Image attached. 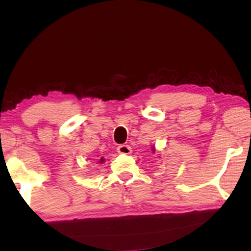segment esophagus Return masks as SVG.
Returning <instances> with one entry per match:
<instances>
[{
    "label": "esophagus",
    "mask_w": 251,
    "mask_h": 251,
    "mask_svg": "<svg viewBox=\"0 0 251 251\" xmlns=\"http://www.w3.org/2000/svg\"><path fill=\"white\" fill-rule=\"evenodd\" d=\"M117 151L123 155H129L133 151H131V148L128 145H122L117 147Z\"/></svg>",
    "instance_id": "esophagus-1"
}]
</instances>
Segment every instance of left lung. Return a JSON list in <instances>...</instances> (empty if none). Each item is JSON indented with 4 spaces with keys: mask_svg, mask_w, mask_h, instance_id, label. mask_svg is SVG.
I'll use <instances>...</instances> for the list:
<instances>
[{
    "mask_svg": "<svg viewBox=\"0 0 251 251\" xmlns=\"http://www.w3.org/2000/svg\"><path fill=\"white\" fill-rule=\"evenodd\" d=\"M151 151H152V152H155V151H156V148H155V146H152V147H151Z\"/></svg>",
    "mask_w": 251,
    "mask_h": 251,
    "instance_id": "left-lung-1",
    "label": "left lung"
}]
</instances>
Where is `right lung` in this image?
<instances>
[{
	"label": "right lung",
	"mask_w": 251,
	"mask_h": 251,
	"mask_svg": "<svg viewBox=\"0 0 251 251\" xmlns=\"http://www.w3.org/2000/svg\"><path fill=\"white\" fill-rule=\"evenodd\" d=\"M104 157H100V161H99V163H104Z\"/></svg>",
	"instance_id": "add662e5"
}]
</instances>
